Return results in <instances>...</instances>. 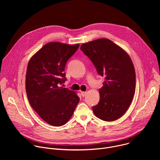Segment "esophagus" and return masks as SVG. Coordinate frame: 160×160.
I'll return each mask as SVG.
<instances>
[{
  "label": "esophagus",
  "mask_w": 160,
  "mask_h": 160,
  "mask_svg": "<svg viewBox=\"0 0 160 160\" xmlns=\"http://www.w3.org/2000/svg\"><path fill=\"white\" fill-rule=\"evenodd\" d=\"M81 95H82L83 97H85V96H86V95H87V92H81Z\"/></svg>",
  "instance_id": "1"
}]
</instances>
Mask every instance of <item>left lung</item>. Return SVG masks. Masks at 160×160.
I'll list each match as a JSON object with an SVG mask.
<instances>
[{"label":"left lung","mask_w":160,"mask_h":160,"mask_svg":"<svg viewBox=\"0 0 160 160\" xmlns=\"http://www.w3.org/2000/svg\"><path fill=\"white\" fill-rule=\"evenodd\" d=\"M81 51L88 57L105 81L99 89V103L92 107L99 119L115 121L128 109L135 91V68L129 55L107 38L83 43Z\"/></svg>","instance_id":"left-lung-1"}]
</instances>
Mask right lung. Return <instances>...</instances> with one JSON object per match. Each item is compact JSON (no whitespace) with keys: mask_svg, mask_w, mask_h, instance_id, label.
I'll list each match as a JSON object with an SVG mask.
<instances>
[{"mask_svg":"<svg viewBox=\"0 0 160 160\" xmlns=\"http://www.w3.org/2000/svg\"><path fill=\"white\" fill-rule=\"evenodd\" d=\"M79 45L49 42L28 62L26 75L28 101L40 117L51 125L66 124L79 102L76 92L62 85L66 80V64Z\"/></svg>","mask_w":160,"mask_h":160,"instance_id":"add662e5","label":"right lung"}]
</instances>
